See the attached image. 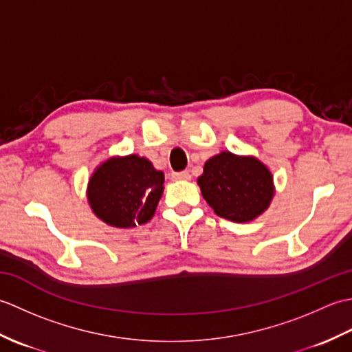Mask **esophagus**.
<instances>
[{
  "instance_id": "34e87169",
  "label": "esophagus",
  "mask_w": 352,
  "mask_h": 352,
  "mask_svg": "<svg viewBox=\"0 0 352 352\" xmlns=\"http://www.w3.org/2000/svg\"><path fill=\"white\" fill-rule=\"evenodd\" d=\"M172 180H190V172L189 170H180V172H172Z\"/></svg>"
}]
</instances>
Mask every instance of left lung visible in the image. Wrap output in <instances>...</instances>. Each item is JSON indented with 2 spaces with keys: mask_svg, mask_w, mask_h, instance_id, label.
Returning <instances> with one entry per match:
<instances>
[{
  "mask_svg": "<svg viewBox=\"0 0 352 352\" xmlns=\"http://www.w3.org/2000/svg\"><path fill=\"white\" fill-rule=\"evenodd\" d=\"M198 184L214 213L234 222L256 219L274 197L272 175L263 163L227 151L206 162Z\"/></svg>",
  "mask_w": 352,
  "mask_h": 352,
  "instance_id": "obj_1",
  "label": "left lung"
}]
</instances>
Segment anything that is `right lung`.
<instances>
[{
  "label": "right lung",
  "instance_id": "right-lung-1",
  "mask_svg": "<svg viewBox=\"0 0 352 352\" xmlns=\"http://www.w3.org/2000/svg\"><path fill=\"white\" fill-rule=\"evenodd\" d=\"M163 172L154 169L144 157H115L102 163L89 180V204L109 226H140L153 218L163 193Z\"/></svg>",
  "mask_w": 352,
  "mask_h": 352
}]
</instances>
